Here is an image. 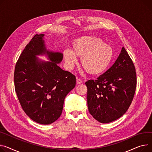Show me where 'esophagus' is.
Instances as JSON below:
<instances>
[{
  "instance_id": "obj_1",
  "label": "esophagus",
  "mask_w": 152,
  "mask_h": 152,
  "mask_svg": "<svg viewBox=\"0 0 152 152\" xmlns=\"http://www.w3.org/2000/svg\"><path fill=\"white\" fill-rule=\"evenodd\" d=\"M82 83H83V80L81 79H79V78H77V79H76L77 84H81Z\"/></svg>"
}]
</instances>
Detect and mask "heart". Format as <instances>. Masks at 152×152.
I'll return each instance as SVG.
<instances>
[{"mask_svg": "<svg viewBox=\"0 0 152 152\" xmlns=\"http://www.w3.org/2000/svg\"><path fill=\"white\" fill-rule=\"evenodd\" d=\"M64 58L66 68L72 69L77 62V57H80V63L87 72L97 75L107 69L113 58L114 51L109 45L95 36H84L74 39L72 50L66 49Z\"/></svg>", "mask_w": 152, "mask_h": 152, "instance_id": "heart-1", "label": "heart"}]
</instances>
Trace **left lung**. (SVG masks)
Listing matches in <instances>:
<instances>
[{
    "label": "left lung",
    "mask_w": 152,
    "mask_h": 152,
    "mask_svg": "<svg viewBox=\"0 0 152 152\" xmlns=\"http://www.w3.org/2000/svg\"><path fill=\"white\" fill-rule=\"evenodd\" d=\"M90 114L107 124L122 117L133 99L137 84L134 65L123 47L114 65L96 80L86 82Z\"/></svg>",
    "instance_id": "left-lung-1"
}]
</instances>
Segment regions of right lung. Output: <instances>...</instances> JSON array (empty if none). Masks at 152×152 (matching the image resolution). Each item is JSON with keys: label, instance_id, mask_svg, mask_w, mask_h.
<instances>
[{"label": "right lung", "instance_id": "obj_1", "mask_svg": "<svg viewBox=\"0 0 152 152\" xmlns=\"http://www.w3.org/2000/svg\"><path fill=\"white\" fill-rule=\"evenodd\" d=\"M43 34L35 35L19 56L14 73L15 88L25 113L35 122L48 125L61 115L66 95L76 86V76L57 64L63 54L46 51ZM47 53L51 62H38L35 56Z\"/></svg>", "mask_w": 152, "mask_h": 152}]
</instances>
